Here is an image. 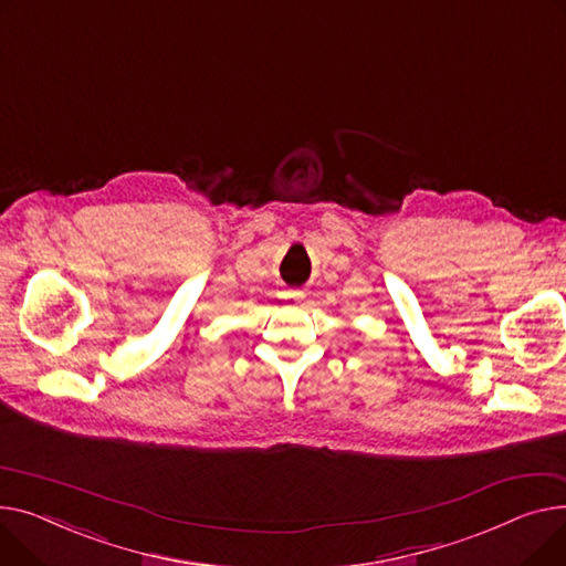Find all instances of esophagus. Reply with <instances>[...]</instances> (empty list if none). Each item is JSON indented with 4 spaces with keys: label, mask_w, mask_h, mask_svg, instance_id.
<instances>
[{
    "label": "esophagus",
    "mask_w": 566,
    "mask_h": 566,
    "mask_svg": "<svg viewBox=\"0 0 566 566\" xmlns=\"http://www.w3.org/2000/svg\"><path fill=\"white\" fill-rule=\"evenodd\" d=\"M285 296H287V298H292V302H298V298H304L306 294H304V292H298V290H290Z\"/></svg>",
    "instance_id": "34e87169"
}]
</instances>
